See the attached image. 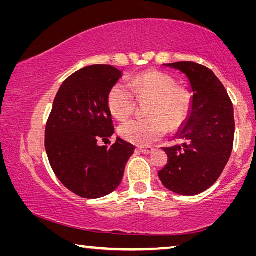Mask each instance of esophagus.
<instances>
[{
	"mask_svg": "<svg viewBox=\"0 0 256 256\" xmlns=\"http://www.w3.org/2000/svg\"><path fill=\"white\" fill-rule=\"evenodd\" d=\"M136 151L142 154H150L154 151V149L151 146H138Z\"/></svg>",
	"mask_w": 256,
	"mask_h": 256,
	"instance_id": "obj_1",
	"label": "esophagus"
}]
</instances>
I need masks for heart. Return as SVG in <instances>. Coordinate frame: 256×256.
Masks as SVG:
<instances>
[{"label": "heart", "mask_w": 256, "mask_h": 256, "mask_svg": "<svg viewBox=\"0 0 256 256\" xmlns=\"http://www.w3.org/2000/svg\"><path fill=\"white\" fill-rule=\"evenodd\" d=\"M126 84L118 82L112 86L107 105L115 118L124 120L132 115L138 99H151L146 120H131L118 128L122 138L130 144L146 146L162 138L168 126L174 130L183 122L188 110L190 98L175 80L159 71L141 73Z\"/></svg>", "instance_id": "b5f03b06"}]
</instances>
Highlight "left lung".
<instances>
[{
  "label": "left lung",
  "mask_w": 256,
  "mask_h": 256,
  "mask_svg": "<svg viewBox=\"0 0 256 256\" xmlns=\"http://www.w3.org/2000/svg\"><path fill=\"white\" fill-rule=\"evenodd\" d=\"M164 66L183 73L192 97L188 116L174 136L180 144L164 148L168 162L158 176L172 192L196 196L216 183L232 154V104L222 82L208 68L193 62Z\"/></svg>",
  "instance_id": "1"
}]
</instances>
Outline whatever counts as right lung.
<instances>
[{"label":"right lung","mask_w":256,"mask_h":256,"mask_svg":"<svg viewBox=\"0 0 256 256\" xmlns=\"http://www.w3.org/2000/svg\"><path fill=\"white\" fill-rule=\"evenodd\" d=\"M122 76L112 66H86L68 76L54 99L45 131L47 157L60 183L81 198L114 192L136 150L120 138L110 148L98 146L114 134L107 96Z\"/></svg>","instance_id":"obj_1"}]
</instances>
